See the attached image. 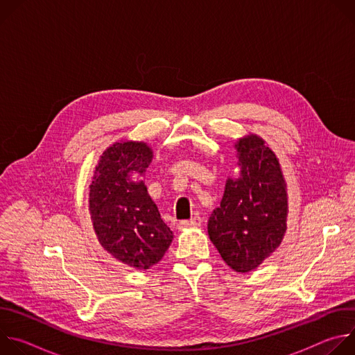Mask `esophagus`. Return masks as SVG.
I'll return each instance as SVG.
<instances>
[{
	"label": "esophagus",
	"mask_w": 355,
	"mask_h": 355,
	"mask_svg": "<svg viewBox=\"0 0 355 355\" xmlns=\"http://www.w3.org/2000/svg\"><path fill=\"white\" fill-rule=\"evenodd\" d=\"M200 223H202V219H200L199 216H195V218H191L189 220H181V222L177 225V227H178L180 230L188 229V227H199Z\"/></svg>",
	"instance_id": "obj_1"
}]
</instances>
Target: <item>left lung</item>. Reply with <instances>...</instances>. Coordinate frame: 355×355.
I'll return each instance as SVG.
<instances>
[{"mask_svg":"<svg viewBox=\"0 0 355 355\" xmlns=\"http://www.w3.org/2000/svg\"><path fill=\"white\" fill-rule=\"evenodd\" d=\"M239 177L226 180L208 234L236 272L256 270L279 247L288 219V192L279 160L259 135L234 143Z\"/></svg>","mask_w":355,"mask_h":355,"instance_id":"8db88e82","label":"left lung"}]
</instances>
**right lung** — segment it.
<instances>
[{
    "instance_id": "add662e5",
    "label": "right lung",
    "mask_w": 355,
    "mask_h": 355,
    "mask_svg": "<svg viewBox=\"0 0 355 355\" xmlns=\"http://www.w3.org/2000/svg\"><path fill=\"white\" fill-rule=\"evenodd\" d=\"M151 160L153 148L147 143L116 141L99 157L89 185L88 209L99 244L136 270L157 264L174 239L144 181L135 178Z\"/></svg>"
}]
</instances>
